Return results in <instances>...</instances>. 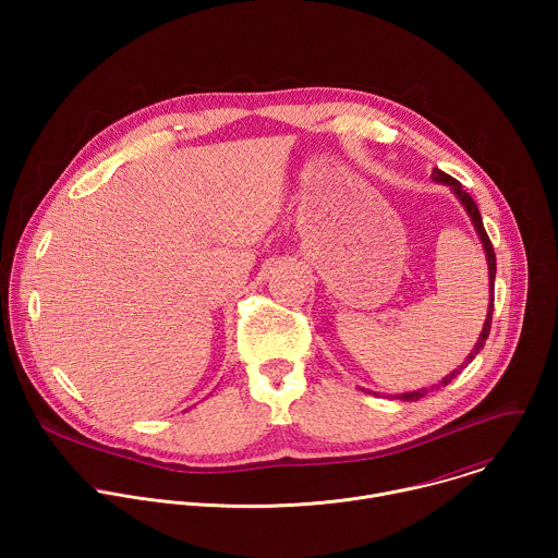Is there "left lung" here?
<instances>
[{
	"mask_svg": "<svg viewBox=\"0 0 558 558\" xmlns=\"http://www.w3.org/2000/svg\"><path fill=\"white\" fill-rule=\"evenodd\" d=\"M433 181L435 183H441V185H448L450 187V192L457 196V201L461 203V207L465 209V214L470 216V220H472V225H474V231H476V235H480V241H482V245H484V252H486V260H488V280H490V298H488V313H486V323H484V329H482V333H480V338H476V344H474V349L470 351V355L463 360V364L459 366V368H454L452 373H448L439 384H433L430 388H420V390H411V392H400V395H395V397H400L402 402H417V400H422V397H426L430 390H437V388H441V386H448L459 373H461V368H465L472 360H474V355L480 353L482 349H484V344H486V340H488V336H490V325H493V308H495V276H497V258H495V250H493V243H490V238H488V233H486V229H484V220H482V214H480V207H476V203L470 198V194L468 192H463V187H461V183L457 181V179H452V177H448L446 172H441V170H433ZM377 395V392H375Z\"/></svg>",
	"mask_w": 558,
	"mask_h": 558,
	"instance_id": "8db88e82",
	"label": "left lung"
}]
</instances>
